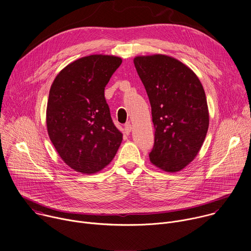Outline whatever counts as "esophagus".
I'll return each mask as SVG.
<instances>
[{
  "label": "esophagus",
  "mask_w": 251,
  "mask_h": 251,
  "mask_svg": "<svg viewBox=\"0 0 251 251\" xmlns=\"http://www.w3.org/2000/svg\"><path fill=\"white\" fill-rule=\"evenodd\" d=\"M124 131H125V133H126L127 135H129L130 132L132 131V125H131L130 123H127V124L125 125V127H124Z\"/></svg>",
  "instance_id": "obj_1"
}]
</instances>
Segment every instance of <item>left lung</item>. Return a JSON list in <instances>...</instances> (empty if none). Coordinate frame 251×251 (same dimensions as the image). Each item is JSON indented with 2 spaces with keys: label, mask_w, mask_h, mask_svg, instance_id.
<instances>
[{
  "label": "left lung",
  "mask_w": 251,
  "mask_h": 251,
  "mask_svg": "<svg viewBox=\"0 0 251 251\" xmlns=\"http://www.w3.org/2000/svg\"><path fill=\"white\" fill-rule=\"evenodd\" d=\"M134 65L151 107L150 160L161 171L177 173L196 157L209 128L202 83L189 67L168 55L137 56Z\"/></svg>",
  "instance_id": "1"
}]
</instances>
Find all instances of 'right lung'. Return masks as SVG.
<instances>
[{
	"label": "right lung",
	"mask_w": 251,
	"mask_h": 251,
	"mask_svg": "<svg viewBox=\"0 0 251 251\" xmlns=\"http://www.w3.org/2000/svg\"><path fill=\"white\" fill-rule=\"evenodd\" d=\"M121 63L112 55L82 57L60 71L51 86L48 135L63 161L77 173L100 172L121 145L123 135L104 98V88Z\"/></svg>",
	"instance_id": "1"
}]
</instances>
